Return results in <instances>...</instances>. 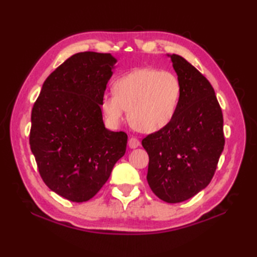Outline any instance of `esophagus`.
Masks as SVG:
<instances>
[{
	"label": "esophagus",
	"mask_w": 257,
	"mask_h": 257,
	"mask_svg": "<svg viewBox=\"0 0 257 257\" xmlns=\"http://www.w3.org/2000/svg\"><path fill=\"white\" fill-rule=\"evenodd\" d=\"M128 146H129V148L136 149V148H138V147L140 146V141L137 138L132 137V138L129 139V141H128Z\"/></svg>",
	"instance_id": "obj_1"
}]
</instances>
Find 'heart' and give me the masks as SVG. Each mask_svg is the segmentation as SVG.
I'll return each instance as SVG.
<instances>
[{
    "mask_svg": "<svg viewBox=\"0 0 257 257\" xmlns=\"http://www.w3.org/2000/svg\"><path fill=\"white\" fill-rule=\"evenodd\" d=\"M176 74L139 67L114 80L113 92L101 98V109L111 123L122 120L128 109L130 122L143 133H156L172 121L181 99Z\"/></svg>",
    "mask_w": 257,
    "mask_h": 257,
    "instance_id": "b5f03b06",
    "label": "heart"
}]
</instances>
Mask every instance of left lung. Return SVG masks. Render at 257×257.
Wrapping results in <instances>:
<instances>
[{"label": "left lung", "mask_w": 257, "mask_h": 257, "mask_svg": "<svg viewBox=\"0 0 257 257\" xmlns=\"http://www.w3.org/2000/svg\"><path fill=\"white\" fill-rule=\"evenodd\" d=\"M181 99L172 121L148 135V180L158 198L179 203L203 190L214 176L224 148L223 113L210 81L181 56L172 54Z\"/></svg>", "instance_id": "8db88e82"}]
</instances>
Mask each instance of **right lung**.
Wrapping results in <instances>:
<instances>
[{
  "instance_id": "add662e5",
  "label": "right lung",
  "mask_w": 257,
  "mask_h": 257,
  "mask_svg": "<svg viewBox=\"0 0 257 257\" xmlns=\"http://www.w3.org/2000/svg\"><path fill=\"white\" fill-rule=\"evenodd\" d=\"M117 59L83 52L48 76L32 109L30 146L43 181L73 202L97 194L125 152L128 136L105 128L101 98Z\"/></svg>"
}]
</instances>
